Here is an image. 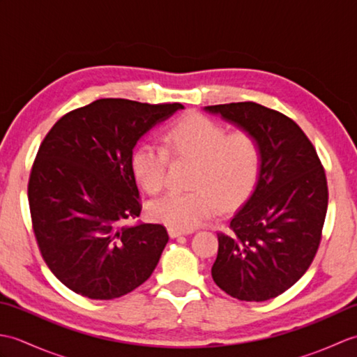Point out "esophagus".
Masks as SVG:
<instances>
[{
	"mask_svg": "<svg viewBox=\"0 0 357 357\" xmlns=\"http://www.w3.org/2000/svg\"><path fill=\"white\" fill-rule=\"evenodd\" d=\"M190 231H184V230H178V229H169V236L170 238H179V236H185V234H188Z\"/></svg>",
	"mask_w": 357,
	"mask_h": 357,
	"instance_id": "esophagus-1",
	"label": "esophagus"
}]
</instances>
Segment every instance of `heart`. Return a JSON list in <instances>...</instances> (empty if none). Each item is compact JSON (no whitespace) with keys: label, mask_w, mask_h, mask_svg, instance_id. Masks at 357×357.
<instances>
[{"label":"heart","mask_w":357,"mask_h":357,"mask_svg":"<svg viewBox=\"0 0 357 357\" xmlns=\"http://www.w3.org/2000/svg\"><path fill=\"white\" fill-rule=\"evenodd\" d=\"M170 153L195 162L193 192H169L150 202L149 215L178 230H192L215 216L219 206L230 208L256 185L262 165L257 139L248 132L229 130L199 113L176 121L165 135V147L141 142L132 153V170L147 192L161 190Z\"/></svg>","instance_id":"b5f03b06"}]
</instances>
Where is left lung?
<instances>
[{"label": "left lung", "mask_w": 357, "mask_h": 357, "mask_svg": "<svg viewBox=\"0 0 357 357\" xmlns=\"http://www.w3.org/2000/svg\"><path fill=\"white\" fill-rule=\"evenodd\" d=\"M204 110L252 133L262 151L253 193L230 230L218 233L211 278L231 298L268 301L304 276L319 248L328 206L324 167L307 135L282 113L250 101Z\"/></svg>", "instance_id": "1"}]
</instances>
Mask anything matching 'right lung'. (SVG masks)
Here are the masks:
<instances>
[{"mask_svg":"<svg viewBox=\"0 0 357 357\" xmlns=\"http://www.w3.org/2000/svg\"><path fill=\"white\" fill-rule=\"evenodd\" d=\"M184 109L104 98L64 115L45 135L29 179L38 247L50 271L90 299L121 298L146 282L169 242L141 213L132 153L151 127Z\"/></svg>","mask_w":357,"mask_h":357,"instance_id":"obj_1","label":"right lung"}]
</instances>
